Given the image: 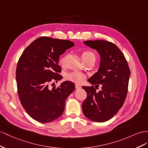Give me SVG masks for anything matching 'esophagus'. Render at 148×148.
<instances>
[{"label":"esophagus","instance_id":"1","mask_svg":"<svg viewBox=\"0 0 148 148\" xmlns=\"http://www.w3.org/2000/svg\"><path fill=\"white\" fill-rule=\"evenodd\" d=\"M75 88H76V89H79V88H81V86H79V84H75Z\"/></svg>","mask_w":148,"mask_h":148}]
</instances>
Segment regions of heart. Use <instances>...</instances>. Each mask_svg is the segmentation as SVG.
<instances>
[{
    "mask_svg": "<svg viewBox=\"0 0 148 148\" xmlns=\"http://www.w3.org/2000/svg\"><path fill=\"white\" fill-rule=\"evenodd\" d=\"M82 57L84 61L86 62L89 60H95V54L91 51H85L82 53ZM67 55L62 56L60 60V63L64 66L66 64ZM65 78L67 81L73 82L75 83H81L86 79V75L84 73H80L78 71H73L70 73H67L65 74Z\"/></svg>",
    "mask_w": 148,
    "mask_h": 148,
    "instance_id": "obj_1",
    "label": "heart"
}]
</instances>
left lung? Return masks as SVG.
Masks as SVG:
<instances>
[{"label": "left lung", "mask_w": 148, "mask_h": 148, "mask_svg": "<svg viewBox=\"0 0 148 148\" xmlns=\"http://www.w3.org/2000/svg\"><path fill=\"white\" fill-rule=\"evenodd\" d=\"M87 46L97 51L100 56L97 73L88 79L92 85H102L96 92L94 86H83L87 98L82 105L84 115L96 122L106 121L122 107L128 92L130 70L121 50L112 42L104 40L86 41Z\"/></svg>", "instance_id": "obj_1"}]
</instances>
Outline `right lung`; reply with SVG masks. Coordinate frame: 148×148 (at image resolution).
Returning <instances> with one entry per match:
<instances>
[{
    "label": "right lung",
    "mask_w": 148,
    "mask_h": 148,
    "mask_svg": "<svg viewBox=\"0 0 148 148\" xmlns=\"http://www.w3.org/2000/svg\"><path fill=\"white\" fill-rule=\"evenodd\" d=\"M74 46L69 40L41 36L25 48L16 69L17 92L21 104L32 119L49 123L60 117L66 100L75 89L71 81L52 88L49 84L62 79L59 58Z\"/></svg>",
    "instance_id": "add662e5"
}]
</instances>
